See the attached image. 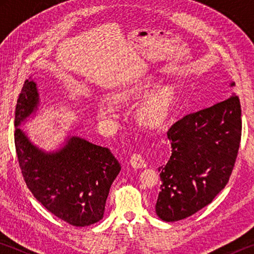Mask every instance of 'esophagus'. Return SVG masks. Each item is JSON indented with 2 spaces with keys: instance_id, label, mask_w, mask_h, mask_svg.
I'll return each mask as SVG.
<instances>
[{
  "instance_id": "obj_1",
  "label": "esophagus",
  "mask_w": 254,
  "mask_h": 254,
  "mask_svg": "<svg viewBox=\"0 0 254 254\" xmlns=\"http://www.w3.org/2000/svg\"><path fill=\"white\" fill-rule=\"evenodd\" d=\"M130 162L134 168H145L147 167V162H145L141 153H133Z\"/></svg>"
}]
</instances>
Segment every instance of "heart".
<instances>
[{
  "label": "heart",
  "instance_id": "heart-1",
  "mask_svg": "<svg viewBox=\"0 0 254 254\" xmlns=\"http://www.w3.org/2000/svg\"><path fill=\"white\" fill-rule=\"evenodd\" d=\"M170 97L168 91H162L150 98L140 111L141 121L148 126H153L161 122L168 111ZM100 112L105 118H115L117 106L110 101H103L100 104Z\"/></svg>",
  "mask_w": 254,
  "mask_h": 254
}]
</instances>
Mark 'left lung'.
<instances>
[{
    "label": "left lung",
    "mask_w": 254,
    "mask_h": 254,
    "mask_svg": "<svg viewBox=\"0 0 254 254\" xmlns=\"http://www.w3.org/2000/svg\"><path fill=\"white\" fill-rule=\"evenodd\" d=\"M241 134L236 95L185 115L169 127L171 156L165 167H159L162 185L156 212L161 220H184L212 203L229 183Z\"/></svg>",
    "instance_id": "8db88e82"
}]
</instances>
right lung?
<instances>
[{"instance_id":"1","label":"right lung","mask_w":254,"mask_h":254,"mask_svg":"<svg viewBox=\"0 0 254 254\" xmlns=\"http://www.w3.org/2000/svg\"><path fill=\"white\" fill-rule=\"evenodd\" d=\"M36 84L27 79L16 102L14 143L23 179L37 200L60 220L87 226L103 218L121 165L109 148L72 136L62 150L45 153L18 126L37 107Z\"/></svg>"}]
</instances>
